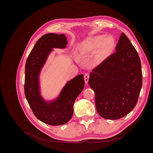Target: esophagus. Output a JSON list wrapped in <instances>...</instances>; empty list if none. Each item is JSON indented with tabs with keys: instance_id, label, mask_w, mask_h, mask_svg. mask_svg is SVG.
Listing matches in <instances>:
<instances>
[{
	"instance_id": "34e87169",
	"label": "esophagus",
	"mask_w": 153,
	"mask_h": 153,
	"mask_svg": "<svg viewBox=\"0 0 153 153\" xmlns=\"http://www.w3.org/2000/svg\"><path fill=\"white\" fill-rule=\"evenodd\" d=\"M89 74L85 73L84 75V80L86 84H87L88 82H89Z\"/></svg>"
}]
</instances>
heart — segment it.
<instances>
[{"label": "heart", "instance_id": "b5f03b06", "mask_svg": "<svg viewBox=\"0 0 153 153\" xmlns=\"http://www.w3.org/2000/svg\"><path fill=\"white\" fill-rule=\"evenodd\" d=\"M115 46V41L112 36H102L95 37L82 46L80 50V55L84 56L86 53L98 51L97 57L100 60H104L112 53Z\"/></svg>", "mask_w": 153, "mask_h": 153}]
</instances>
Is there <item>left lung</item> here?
<instances>
[{"mask_svg": "<svg viewBox=\"0 0 153 153\" xmlns=\"http://www.w3.org/2000/svg\"><path fill=\"white\" fill-rule=\"evenodd\" d=\"M96 110L103 118L121 119L135 108L142 85L141 62L135 47L121 34L116 52L90 73Z\"/></svg>", "mask_w": 153, "mask_h": 153, "instance_id": "8db88e82", "label": "left lung"}]
</instances>
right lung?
<instances>
[{
	"instance_id": "add662e5",
	"label": "right lung",
	"mask_w": 153,
	"mask_h": 153,
	"mask_svg": "<svg viewBox=\"0 0 153 153\" xmlns=\"http://www.w3.org/2000/svg\"><path fill=\"white\" fill-rule=\"evenodd\" d=\"M68 43L64 34L48 33L38 39L25 63L24 91L32 112L41 121L51 126L67 123L73 114V105L84 88V75H78L64 87L58 98L46 101L41 96L39 76L53 48H64Z\"/></svg>"
}]
</instances>
